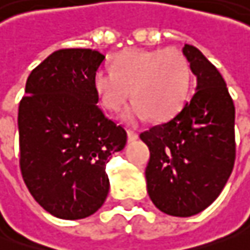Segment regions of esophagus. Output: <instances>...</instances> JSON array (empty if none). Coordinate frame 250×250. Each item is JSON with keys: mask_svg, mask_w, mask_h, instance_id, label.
I'll use <instances>...</instances> for the list:
<instances>
[{"mask_svg": "<svg viewBox=\"0 0 250 250\" xmlns=\"http://www.w3.org/2000/svg\"><path fill=\"white\" fill-rule=\"evenodd\" d=\"M126 134H128V141H135V139H138V134H136L135 131H132V129H128Z\"/></svg>", "mask_w": 250, "mask_h": 250, "instance_id": "esophagus-1", "label": "esophagus"}]
</instances>
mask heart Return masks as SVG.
<instances>
[{
  "instance_id": "heart-1",
  "label": "heart",
  "mask_w": 250,
  "mask_h": 250,
  "mask_svg": "<svg viewBox=\"0 0 250 250\" xmlns=\"http://www.w3.org/2000/svg\"><path fill=\"white\" fill-rule=\"evenodd\" d=\"M190 80L189 61L176 48L125 49L114 58L112 71L99 68L92 83L106 111H121L132 95L135 101L124 114L126 121L149 115L152 121L162 122L181 109Z\"/></svg>"
}]
</instances>
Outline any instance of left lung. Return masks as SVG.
Segmentation results:
<instances>
[{
	"instance_id": "1",
	"label": "left lung",
	"mask_w": 250,
	"mask_h": 250,
	"mask_svg": "<svg viewBox=\"0 0 250 250\" xmlns=\"http://www.w3.org/2000/svg\"><path fill=\"white\" fill-rule=\"evenodd\" d=\"M184 55L196 75L195 94L168 122L141 134L151 152L149 198L164 213L181 218L219 196L236 158L235 105L226 82L198 48L185 44Z\"/></svg>"
}]
</instances>
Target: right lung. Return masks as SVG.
Returning <instances> with one entry per match:
<instances>
[{
	"label": "right lung",
	"instance_id": "add662e5",
	"mask_svg": "<svg viewBox=\"0 0 250 250\" xmlns=\"http://www.w3.org/2000/svg\"><path fill=\"white\" fill-rule=\"evenodd\" d=\"M99 51L65 48L29 74L18 108L20 168L34 199L51 215L75 221L104 205L106 164L126 131L99 108L94 74Z\"/></svg>",
	"mask_w": 250,
	"mask_h": 250
}]
</instances>
